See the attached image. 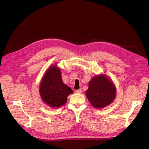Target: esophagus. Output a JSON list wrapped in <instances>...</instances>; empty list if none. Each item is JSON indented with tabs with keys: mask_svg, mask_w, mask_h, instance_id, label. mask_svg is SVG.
I'll list each match as a JSON object with an SVG mask.
<instances>
[{
	"mask_svg": "<svg viewBox=\"0 0 149 149\" xmlns=\"http://www.w3.org/2000/svg\"><path fill=\"white\" fill-rule=\"evenodd\" d=\"M81 91H82V89H76V91H75V92H76V93H81Z\"/></svg>",
	"mask_w": 149,
	"mask_h": 149,
	"instance_id": "obj_1",
	"label": "esophagus"
}]
</instances>
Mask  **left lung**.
Returning a JSON list of instances; mask_svg holds the SVG:
<instances>
[{
  "label": "left lung",
  "mask_w": 149,
  "mask_h": 149,
  "mask_svg": "<svg viewBox=\"0 0 149 149\" xmlns=\"http://www.w3.org/2000/svg\"><path fill=\"white\" fill-rule=\"evenodd\" d=\"M116 90L114 84L104 75L96 76L90 81L86 91L87 98L93 106L102 108L112 102Z\"/></svg>",
  "instance_id": "8db88e82"
}]
</instances>
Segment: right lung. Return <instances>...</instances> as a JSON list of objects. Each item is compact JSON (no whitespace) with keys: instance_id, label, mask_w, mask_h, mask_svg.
Here are the masks:
<instances>
[{"instance_id":"add662e5","label":"right lung","mask_w":149,"mask_h":149,"mask_svg":"<svg viewBox=\"0 0 149 149\" xmlns=\"http://www.w3.org/2000/svg\"><path fill=\"white\" fill-rule=\"evenodd\" d=\"M40 94L43 101L52 107H59L65 104L67 97L73 93L63 82L61 71L56 66L46 72L40 86Z\"/></svg>"}]
</instances>
